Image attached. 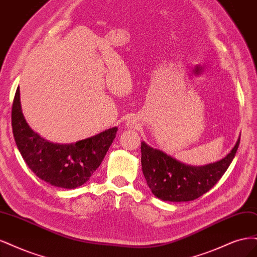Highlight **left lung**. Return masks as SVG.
I'll use <instances>...</instances> for the list:
<instances>
[{
  "instance_id": "left-lung-1",
  "label": "left lung",
  "mask_w": 257,
  "mask_h": 257,
  "mask_svg": "<svg viewBox=\"0 0 257 257\" xmlns=\"http://www.w3.org/2000/svg\"><path fill=\"white\" fill-rule=\"evenodd\" d=\"M240 138L222 160L203 167H191L177 161L161 151L141 143L142 170L155 196L162 201L188 202L202 196L216 185L233 161Z\"/></svg>"
}]
</instances>
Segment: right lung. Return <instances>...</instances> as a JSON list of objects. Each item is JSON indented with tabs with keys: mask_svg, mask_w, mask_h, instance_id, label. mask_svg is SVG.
<instances>
[{
	"mask_svg": "<svg viewBox=\"0 0 257 257\" xmlns=\"http://www.w3.org/2000/svg\"><path fill=\"white\" fill-rule=\"evenodd\" d=\"M13 134L28 167L52 186L74 189L85 184L101 164L113 143L117 128L104 130L72 144H54L33 131L24 119L20 90H16L12 107Z\"/></svg>",
	"mask_w": 257,
	"mask_h": 257,
	"instance_id": "add662e5",
	"label": "right lung"
}]
</instances>
